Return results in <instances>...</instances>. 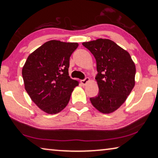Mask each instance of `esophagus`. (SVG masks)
Returning a JSON list of instances; mask_svg holds the SVG:
<instances>
[{"mask_svg": "<svg viewBox=\"0 0 158 158\" xmlns=\"http://www.w3.org/2000/svg\"><path fill=\"white\" fill-rule=\"evenodd\" d=\"M90 81V80L89 77H85V78L84 79V80H81V84H83V85H86V84H87L88 83H89Z\"/></svg>", "mask_w": 158, "mask_h": 158, "instance_id": "34e87169", "label": "esophagus"}]
</instances>
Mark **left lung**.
<instances>
[{"label": "left lung", "mask_w": 158, "mask_h": 158, "mask_svg": "<svg viewBox=\"0 0 158 158\" xmlns=\"http://www.w3.org/2000/svg\"><path fill=\"white\" fill-rule=\"evenodd\" d=\"M96 61L98 96L92 105L103 114L116 111L127 100L135 85L136 66L127 50L108 39L83 42Z\"/></svg>", "instance_id": "left-lung-1"}]
</instances>
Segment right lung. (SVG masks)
Masks as SVG:
<instances>
[{
  "label": "right lung",
  "mask_w": 158,
  "mask_h": 158,
  "mask_svg": "<svg viewBox=\"0 0 158 158\" xmlns=\"http://www.w3.org/2000/svg\"><path fill=\"white\" fill-rule=\"evenodd\" d=\"M77 42L50 40L30 54L22 68L24 87L32 101L45 113L62 111L79 81L70 78V57Z\"/></svg>",
  "instance_id": "add662e5"
}]
</instances>
